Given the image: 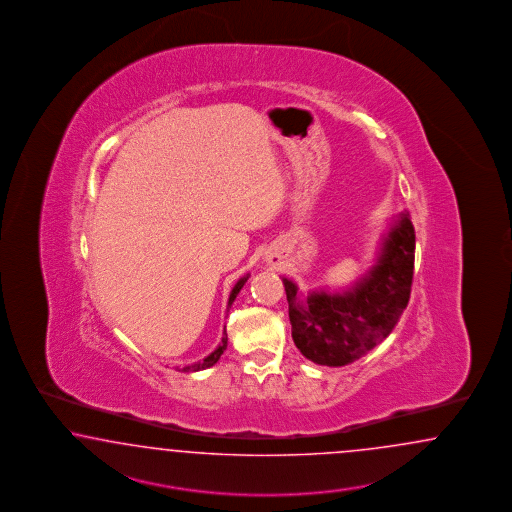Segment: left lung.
<instances>
[{
    "label": "left lung",
    "instance_id": "obj_1",
    "mask_svg": "<svg viewBox=\"0 0 512 512\" xmlns=\"http://www.w3.org/2000/svg\"><path fill=\"white\" fill-rule=\"evenodd\" d=\"M415 231L410 212L393 221L378 261L343 292L313 291L300 298L283 277L292 339L307 360L343 367L386 339L406 309L414 279Z\"/></svg>",
    "mask_w": 512,
    "mask_h": 512
}]
</instances>
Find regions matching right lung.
<instances>
[{
    "label": "right lung",
    "instance_id": "1",
    "mask_svg": "<svg viewBox=\"0 0 512 512\" xmlns=\"http://www.w3.org/2000/svg\"><path fill=\"white\" fill-rule=\"evenodd\" d=\"M249 274H246L244 277H240L238 281H236L235 287H233V291H231V294H229V307L233 305V302H235L236 294L240 292V289L246 285V281H248ZM227 348V332H223V337H221V343L218 345V348L210 354V356H207L205 360L199 361V363H194V365H190V367H184L182 371H203V369H208V367H212L216 361L220 360L221 354H223V350Z\"/></svg>",
    "mask_w": 512,
    "mask_h": 512
}]
</instances>
